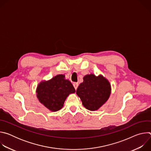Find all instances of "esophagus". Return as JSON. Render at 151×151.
I'll use <instances>...</instances> for the list:
<instances>
[{
    "label": "esophagus",
    "mask_w": 151,
    "mask_h": 151,
    "mask_svg": "<svg viewBox=\"0 0 151 151\" xmlns=\"http://www.w3.org/2000/svg\"><path fill=\"white\" fill-rule=\"evenodd\" d=\"M73 87H74L75 89L76 90L77 88H78V82H74V83H73Z\"/></svg>",
    "instance_id": "esophagus-1"
}]
</instances>
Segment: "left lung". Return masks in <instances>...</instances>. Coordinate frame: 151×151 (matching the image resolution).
<instances>
[{
    "mask_svg": "<svg viewBox=\"0 0 151 151\" xmlns=\"http://www.w3.org/2000/svg\"><path fill=\"white\" fill-rule=\"evenodd\" d=\"M111 90L109 82L102 75L96 76L90 74L83 77V81L79 85L76 94L86 109L94 111L109 99Z\"/></svg>",
    "mask_w": 151,
    "mask_h": 151,
    "instance_id": "1",
    "label": "left lung"
}]
</instances>
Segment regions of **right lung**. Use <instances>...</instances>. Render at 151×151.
I'll return each mask as SVG.
<instances>
[{
    "mask_svg": "<svg viewBox=\"0 0 151 151\" xmlns=\"http://www.w3.org/2000/svg\"><path fill=\"white\" fill-rule=\"evenodd\" d=\"M64 77L63 75H58L48 81L41 82L37 86L39 101L51 111L61 109L67 97L75 92L72 83Z\"/></svg>",
    "mask_w": 151,
    "mask_h": 151,
    "instance_id": "1",
    "label": "right lung"
}]
</instances>
